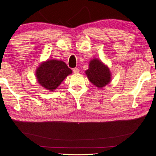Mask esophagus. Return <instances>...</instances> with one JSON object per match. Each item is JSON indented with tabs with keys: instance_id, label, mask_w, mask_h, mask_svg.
Returning <instances> with one entry per match:
<instances>
[{
	"instance_id": "34e87169",
	"label": "esophagus",
	"mask_w": 156,
	"mask_h": 156,
	"mask_svg": "<svg viewBox=\"0 0 156 156\" xmlns=\"http://www.w3.org/2000/svg\"><path fill=\"white\" fill-rule=\"evenodd\" d=\"M73 73H78L79 72V68H73Z\"/></svg>"
}]
</instances>
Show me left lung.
Here are the masks:
<instances>
[{
    "instance_id": "1",
    "label": "left lung",
    "mask_w": 156,
    "mask_h": 156,
    "mask_svg": "<svg viewBox=\"0 0 156 156\" xmlns=\"http://www.w3.org/2000/svg\"><path fill=\"white\" fill-rule=\"evenodd\" d=\"M89 81L98 88L106 86L111 81V72L101 60L94 58L89 63V68L85 72Z\"/></svg>"
}]
</instances>
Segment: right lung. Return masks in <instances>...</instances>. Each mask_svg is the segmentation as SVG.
<instances>
[{"instance_id": "obj_1", "label": "right lung", "mask_w": 156, "mask_h": 156, "mask_svg": "<svg viewBox=\"0 0 156 156\" xmlns=\"http://www.w3.org/2000/svg\"><path fill=\"white\" fill-rule=\"evenodd\" d=\"M72 71L62 60H48L42 62L36 71L37 82L41 87L53 91Z\"/></svg>"}]
</instances>
